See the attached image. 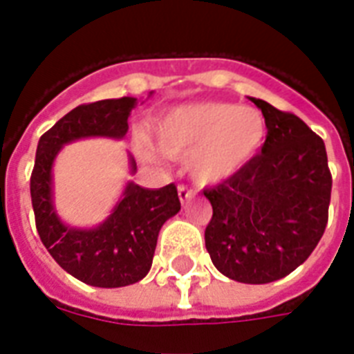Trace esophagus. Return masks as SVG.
<instances>
[{"instance_id":"34e87169","label":"esophagus","mask_w":354,"mask_h":354,"mask_svg":"<svg viewBox=\"0 0 354 354\" xmlns=\"http://www.w3.org/2000/svg\"><path fill=\"white\" fill-rule=\"evenodd\" d=\"M178 196H180L182 202H187L189 198L194 196V191L191 187H187V185H178Z\"/></svg>"}]
</instances>
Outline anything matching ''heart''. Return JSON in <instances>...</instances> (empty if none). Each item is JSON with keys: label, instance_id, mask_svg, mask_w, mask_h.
Masks as SVG:
<instances>
[{"label": "heart", "instance_id": "b5f03b06", "mask_svg": "<svg viewBox=\"0 0 354 354\" xmlns=\"http://www.w3.org/2000/svg\"><path fill=\"white\" fill-rule=\"evenodd\" d=\"M158 149L169 158H187L200 183H218L246 167L266 139V121L252 106L200 101L171 108L150 124ZM145 160L154 158L147 141L138 145Z\"/></svg>", "mask_w": 354, "mask_h": 354}]
</instances>
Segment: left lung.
<instances>
[{
    "mask_svg": "<svg viewBox=\"0 0 354 354\" xmlns=\"http://www.w3.org/2000/svg\"><path fill=\"white\" fill-rule=\"evenodd\" d=\"M252 101L266 121V141L246 167L204 191L213 205L205 248L221 274L264 285L294 272L318 246L333 176L324 139L294 113Z\"/></svg>",
    "mask_w": 354,
    "mask_h": 354,
    "instance_id": "1",
    "label": "left lung"
}]
</instances>
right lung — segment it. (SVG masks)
Instances as JSON below:
<instances>
[{
    "label": "right lung",
    "instance_id": "obj_1",
    "mask_svg": "<svg viewBox=\"0 0 354 354\" xmlns=\"http://www.w3.org/2000/svg\"><path fill=\"white\" fill-rule=\"evenodd\" d=\"M133 106V97H121L73 108L40 138L30 174V200L44 246L68 274L101 288L132 285L149 274L158 233L180 211L176 185L145 189L130 182L101 226L79 230L62 224L55 213L51 169L58 150L75 139L124 138ZM130 165L136 171L133 158Z\"/></svg>",
    "mask_w": 354,
    "mask_h": 354
}]
</instances>
